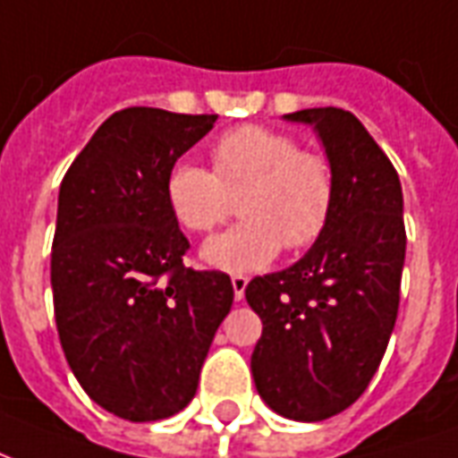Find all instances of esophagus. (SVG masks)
I'll list each match as a JSON object with an SVG mask.
<instances>
[{
    "label": "esophagus",
    "instance_id": "1",
    "mask_svg": "<svg viewBox=\"0 0 458 458\" xmlns=\"http://www.w3.org/2000/svg\"><path fill=\"white\" fill-rule=\"evenodd\" d=\"M233 292H235V301L245 297V287H248V277L245 275H233Z\"/></svg>",
    "mask_w": 458,
    "mask_h": 458
}]
</instances>
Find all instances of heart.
<instances>
[{"instance_id":"obj_1","label":"heart","mask_w":458,"mask_h":458,"mask_svg":"<svg viewBox=\"0 0 458 458\" xmlns=\"http://www.w3.org/2000/svg\"><path fill=\"white\" fill-rule=\"evenodd\" d=\"M210 166L176 161L164 181L171 216L189 233H213L238 196L235 228L206 245L210 265L255 272L277 258L282 245L301 252L327 233L336 206V174L318 151L301 149L287 131L240 124L210 144Z\"/></svg>"}]
</instances>
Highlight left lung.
I'll list each match as a JSON object with an SVG mask.
<instances>
[{
    "mask_svg": "<svg viewBox=\"0 0 458 458\" xmlns=\"http://www.w3.org/2000/svg\"><path fill=\"white\" fill-rule=\"evenodd\" d=\"M287 120L317 127L336 174V206L297 265L245 287L262 318L252 375L275 412L321 422L365 393L393 334L407 245L403 189L353 113L311 107Z\"/></svg>",
    "mask_w": 458,
    "mask_h": 458,
    "instance_id": "left-lung-1",
    "label": "left lung"
}]
</instances>
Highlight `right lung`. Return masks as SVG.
<instances>
[{
	"label": "right lung",
	"mask_w": 458,
	"mask_h": 458,
	"mask_svg": "<svg viewBox=\"0 0 458 458\" xmlns=\"http://www.w3.org/2000/svg\"><path fill=\"white\" fill-rule=\"evenodd\" d=\"M216 117L120 110L61 181L51 250L58 338L90 400L130 422L166 420L191 403L233 307L225 272L183 265L191 245L164 196L169 169Z\"/></svg>",
	"instance_id": "1"
}]
</instances>
